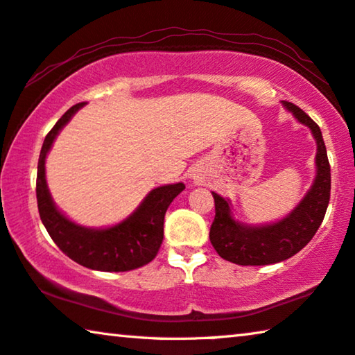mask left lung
<instances>
[{"mask_svg":"<svg viewBox=\"0 0 355 355\" xmlns=\"http://www.w3.org/2000/svg\"><path fill=\"white\" fill-rule=\"evenodd\" d=\"M282 105L313 132L317 144L315 180L287 216L276 223L261 226L244 225L234 220L230 200L211 193L215 199V220L210 226V242L221 258L241 266H264L293 257L309 244L329 207L331 177L320 127L296 105L285 100Z\"/></svg>","mask_w":355,"mask_h":355,"instance_id":"8db88e82","label":"left lung"}]
</instances>
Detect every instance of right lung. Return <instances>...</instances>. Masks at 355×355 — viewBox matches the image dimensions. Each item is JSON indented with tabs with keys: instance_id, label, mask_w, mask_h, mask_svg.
Wrapping results in <instances>:
<instances>
[{
	"instance_id": "obj_1",
	"label": "right lung",
	"mask_w": 355,
	"mask_h": 355,
	"mask_svg": "<svg viewBox=\"0 0 355 355\" xmlns=\"http://www.w3.org/2000/svg\"><path fill=\"white\" fill-rule=\"evenodd\" d=\"M84 103H78L57 121L42 144L36 199L44 228L68 258L95 271H130L155 260L164 239V215L168 205L183 191V183L164 184L151 189L141 204L121 223L94 230L76 225L55 207L46 183V156L55 137Z\"/></svg>"
}]
</instances>
